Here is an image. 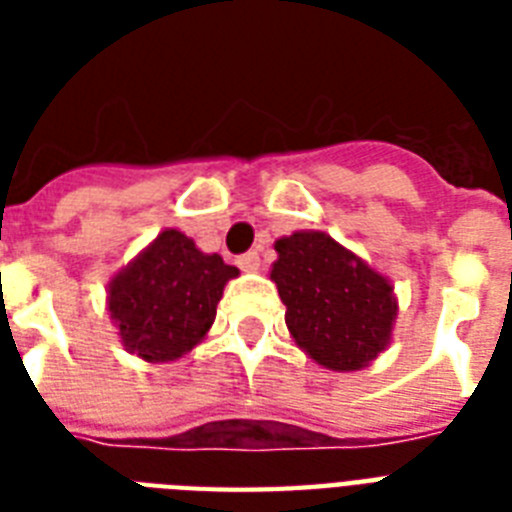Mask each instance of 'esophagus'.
I'll list each match as a JSON object with an SVG mask.
<instances>
[{"mask_svg": "<svg viewBox=\"0 0 512 512\" xmlns=\"http://www.w3.org/2000/svg\"><path fill=\"white\" fill-rule=\"evenodd\" d=\"M236 263H239L241 271L255 273L257 268H260V255H257V252H247V255H241L239 260H236Z\"/></svg>", "mask_w": 512, "mask_h": 512, "instance_id": "34e87169", "label": "esophagus"}]
</instances>
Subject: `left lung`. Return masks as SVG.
I'll use <instances>...</instances> for the list:
<instances>
[{
  "label": "left lung",
  "mask_w": 512,
  "mask_h": 512,
  "mask_svg": "<svg viewBox=\"0 0 512 512\" xmlns=\"http://www.w3.org/2000/svg\"><path fill=\"white\" fill-rule=\"evenodd\" d=\"M271 279L300 348L335 372H356L388 348L396 297L385 276L319 231L276 241Z\"/></svg>",
  "instance_id": "left-lung-1"
}]
</instances>
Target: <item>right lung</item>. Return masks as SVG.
Wrapping results in <instances>:
<instances>
[{"label": "right lung", "instance_id": "add662e5", "mask_svg": "<svg viewBox=\"0 0 512 512\" xmlns=\"http://www.w3.org/2000/svg\"><path fill=\"white\" fill-rule=\"evenodd\" d=\"M239 268L204 255L185 233L162 231L108 287V311L124 348L151 364L175 361L207 335L228 279Z\"/></svg>", "mask_w": 512, "mask_h": 512}]
</instances>
